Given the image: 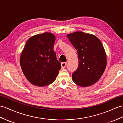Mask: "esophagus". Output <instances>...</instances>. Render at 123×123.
<instances>
[{
  "mask_svg": "<svg viewBox=\"0 0 123 123\" xmlns=\"http://www.w3.org/2000/svg\"><path fill=\"white\" fill-rule=\"evenodd\" d=\"M61 66H62V68H65L66 67V66H67V62H62V63H61Z\"/></svg>",
  "mask_w": 123,
  "mask_h": 123,
  "instance_id": "esophagus-1",
  "label": "esophagus"
}]
</instances>
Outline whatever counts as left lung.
Instances as JSON below:
<instances>
[{"mask_svg": "<svg viewBox=\"0 0 123 123\" xmlns=\"http://www.w3.org/2000/svg\"><path fill=\"white\" fill-rule=\"evenodd\" d=\"M67 37L78 56V67L72 74L73 81L83 87L93 85L100 79L106 66L102 44L95 36L82 32H74Z\"/></svg>", "mask_w": 123, "mask_h": 123, "instance_id": "left-lung-1", "label": "left lung"}]
</instances>
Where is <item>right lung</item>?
<instances>
[{
  "label": "right lung",
  "instance_id": "obj_1",
  "mask_svg": "<svg viewBox=\"0 0 123 123\" xmlns=\"http://www.w3.org/2000/svg\"><path fill=\"white\" fill-rule=\"evenodd\" d=\"M56 37L51 33H43L26 41L20 57V65L26 79L35 86H44L55 80L61 64L53 47Z\"/></svg>",
  "mask_w": 123,
  "mask_h": 123
}]
</instances>
